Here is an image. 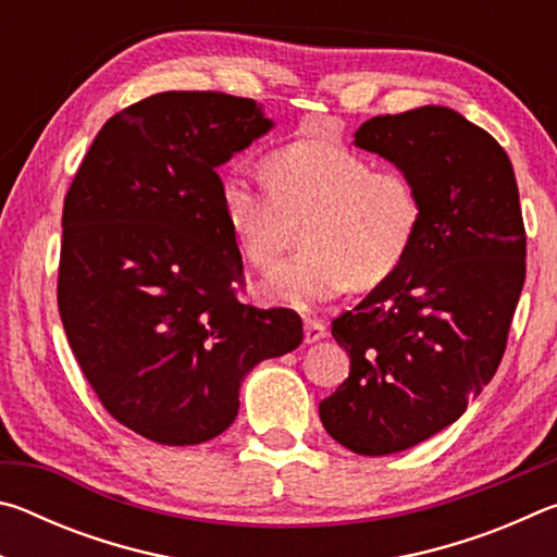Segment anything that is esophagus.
<instances>
[{
  "mask_svg": "<svg viewBox=\"0 0 557 557\" xmlns=\"http://www.w3.org/2000/svg\"><path fill=\"white\" fill-rule=\"evenodd\" d=\"M326 326L319 322V319H307L305 322V342L307 344H317L322 342V338H326Z\"/></svg>",
  "mask_w": 557,
  "mask_h": 557,
  "instance_id": "34e87169",
  "label": "esophagus"
}]
</instances>
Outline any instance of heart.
Returning a JSON list of instances; mask_svg holds the SVG:
<instances>
[{"label": "heart", "instance_id": "obj_1", "mask_svg": "<svg viewBox=\"0 0 557 557\" xmlns=\"http://www.w3.org/2000/svg\"><path fill=\"white\" fill-rule=\"evenodd\" d=\"M262 172L270 191L228 176L221 201L235 245L260 272L275 270L301 231L305 252L262 285L270 301L312 309L351 285H383L408 258L422 203L398 169L301 139L270 154Z\"/></svg>", "mask_w": 557, "mask_h": 557}]
</instances>
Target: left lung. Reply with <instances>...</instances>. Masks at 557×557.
<instances>
[{"instance_id":"left-lung-1","label":"left lung","mask_w":557,"mask_h":557,"mask_svg":"<svg viewBox=\"0 0 557 557\" xmlns=\"http://www.w3.org/2000/svg\"><path fill=\"white\" fill-rule=\"evenodd\" d=\"M354 145L388 159L422 203L403 265L334 319L351 371L319 403L338 445L383 457L451 425L494 379L525 280V231L511 159L457 110L371 117Z\"/></svg>"}]
</instances>
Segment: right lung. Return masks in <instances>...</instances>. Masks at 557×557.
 I'll return each mask as SVG.
<instances>
[{
	"label": "right lung",
	"mask_w": 557,
	"mask_h": 557,
	"mask_svg": "<svg viewBox=\"0 0 557 557\" xmlns=\"http://www.w3.org/2000/svg\"><path fill=\"white\" fill-rule=\"evenodd\" d=\"M272 127L250 98L157 92L102 125L65 194V336L112 418L159 445L219 437L245 375L305 336L292 309L233 295L243 260L215 169Z\"/></svg>",
	"instance_id": "right-lung-1"
}]
</instances>
